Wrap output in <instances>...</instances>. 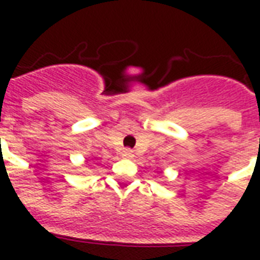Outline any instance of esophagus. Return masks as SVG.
I'll use <instances>...</instances> for the list:
<instances>
[{
    "instance_id": "1",
    "label": "esophagus",
    "mask_w": 260,
    "mask_h": 260,
    "mask_svg": "<svg viewBox=\"0 0 260 260\" xmlns=\"http://www.w3.org/2000/svg\"><path fill=\"white\" fill-rule=\"evenodd\" d=\"M122 156L126 158H131V157H134V152L131 150V149H124L122 150Z\"/></svg>"
}]
</instances>
